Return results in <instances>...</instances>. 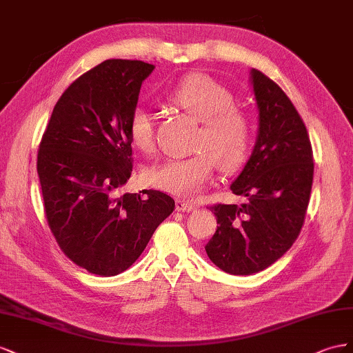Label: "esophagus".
<instances>
[{"mask_svg":"<svg viewBox=\"0 0 353 353\" xmlns=\"http://www.w3.org/2000/svg\"><path fill=\"white\" fill-rule=\"evenodd\" d=\"M176 210L177 211H183V213H190V211L196 210V204L195 203H190V201L177 199L176 201Z\"/></svg>","mask_w":353,"mask_h":353,"instance_id":"1","label":"esophagus"}]
</instances>
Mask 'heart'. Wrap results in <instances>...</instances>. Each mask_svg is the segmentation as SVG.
Masks as SVG:
<instances>
[{"label":"heart","mask_w":353,"mask_h":353,"mask_svg":"<svg viewBox=\"0 0 353 353\" xmlns=\"http://www.w3.org/2000/svg\"><path fill=\"white\" fill-rule=\"evenodd\" d=\"M167 100L201 123L196 133L195 155L165 159L149 167V185L177 196H195L214 174L216 164L232 171L244 163L251 142V123L244 110L235 108V99L226 87L207 75H188L170 90ZM132 145L150 154L155 149L152 115L137 106L128 121Z\"/></svg>","instance_id":"obj_1"}]
</instances>
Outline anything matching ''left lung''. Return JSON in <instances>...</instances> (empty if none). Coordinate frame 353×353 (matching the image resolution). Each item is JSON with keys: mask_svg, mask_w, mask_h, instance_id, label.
Segmentation results:
<instances>
[{"mask_svg": "<svg viewBox=\"0 0 353 353\" xmlns=\"http://www.w3.org/2000/svg\"><path fill=\"white\" fill-rule=\"evenodd\" d=\"M259 110L256 143L230 183L243 204H217V230L205 245L213 263L230 275L269 268L293 245L309 204L314 157L305 123L278 84L250 70Z\"/></svg>", "mask_w": 353, "mask_h": 353, "instance_id": "8db88e82", "label": "left lung"}]
</instances>
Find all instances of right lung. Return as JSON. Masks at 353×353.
Instances as JSON below:
<instances>
[{
  "mask_svg": "<svg viewBox=\"0 0 353 353\" xmlns=\"http://www.w3.org/2000/svg\"><path fill=\"white\" fill-rule=\"evenodd\" d=\"M154 69L109 59L88 70L57 100L39 145L48 226L63 253L90 274L127 270L174 210V199L159 190L121 194L133 170L130 115Z\"/></svg>",
  "mask_w": 353,
  "mask_h": 353,
  "instance_id": "obj_1",
  "label": "right lung"
}]
</instances>
